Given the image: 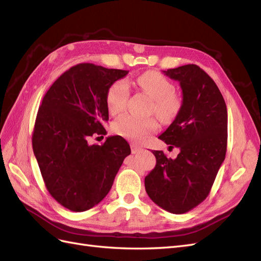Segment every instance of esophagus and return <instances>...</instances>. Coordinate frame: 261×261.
<instances>
[{"mask_svg": "<svg viewBox=\"0 0 261 261\" xmlns=\"http://www.w3.org/2000/svg\"><path fill=\"white\" fill-rule=\"evenodd\" d=\"M130 148H132V152L133 153H137V152H139L140 150H141V148L138 145H135V144H132Z\"/></svg>", "mask_w": 261, "mask_h": 261, "instance_id": "esophagus-1", "label": "esophagus"}]
</instances>
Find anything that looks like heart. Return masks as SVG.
I'll use <instances>...</instances> for the list:
<instances>
[{"label": "heart", "instance_id": "1", "mask_svg": "<svg viewBox=\"0 0 261 261\" xmlns=\"http://www.w3.org/2000/svg\"><path fill=\"white\" fill-rule=\"evenodd\" d=\"M139 90L153 100L152 112L162 122H170L177 114L180 101L173 92L174 86L167 78L156 72H146L137 78ZM129 97L128 86L124 81H118L110 87L107 93V106L111 115H120L126 108ZM158 128L154 120H139L125 115L113 123L112 130L116 135L134 141H143Z\"/></svg>", "mask_w": 261, "mask_h": 261}]
</instances>
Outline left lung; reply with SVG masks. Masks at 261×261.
Wrapping results in <instances>:
<instances>
[{
  "label": "left lung",
  "instance_id": "left-lung-1",
  "mask_svg": "<svg viewBox=\"0 0 261 261\" xmlns=\"http://www.w3.org/2000/svg\"><path fill=\"white\" fill-rule=\"evenodd\" d=\"M163 74L179 83L183 99L159 138L179 153L171 159L153 150L156 164L145 177V187L155 204L180 215L207 198L225 159L227 111L218 86L199 66L188 64Z\"/></svg>",
  "mask_w": 261,
  "mask_h": 261
}]
</instances>
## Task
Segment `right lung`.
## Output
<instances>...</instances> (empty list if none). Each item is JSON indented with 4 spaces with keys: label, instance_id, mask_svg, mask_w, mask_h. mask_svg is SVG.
I'll return each mask as SVG.
<instances>
[{
    "label": "right lung",
    "instance_id": "right-lung-1",
    "mask_svg": "<svg viewBox=\"0 0 261 261\" xmlns=\"http://www.w3.org/2000/svg\"><path fill=\"white\" fill-rule=\"evenodd\" d=\"M127 70L91 63L70 67L43 97L33 134V149L46 189L70 211L98 204L111 189L124 159L130 154L121 136L103 145H89L93 135H106L107 93Z\"/></svg>",
    "mask_w": 261,
    "mask_h": 261
}]
</instances>
